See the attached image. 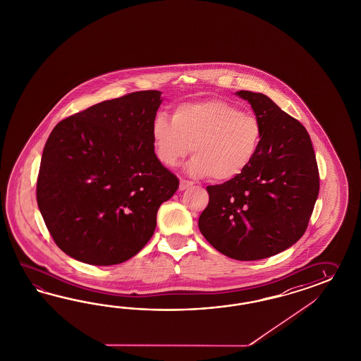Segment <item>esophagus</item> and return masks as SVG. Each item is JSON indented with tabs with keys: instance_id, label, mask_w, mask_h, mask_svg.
<instances>
[{
	"instance_id": "esophagus-1",
	"label": "esophagus",
	"mask_w": 361,
	"mask_h": 361,
	"mask_svg": "<svg viewBox=\"0 0 361 361\" xmlns=\"http://www.w3.org/2000/svg\"><path fill=\"white\" fill-rule=\"evenodd\" d=\"M192 186H193V181H189V180H185V178L180 180V190H186V189H189Z\"/></svg>"
}]
</instances>
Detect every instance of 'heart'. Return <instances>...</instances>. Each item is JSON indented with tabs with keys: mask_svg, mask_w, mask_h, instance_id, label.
<instances>
[{
	"mask_svg": "<svg viewBox=\"0 0 361 361\" xmlns=\"http://www.w3.org/2000/svg\"><path fill=\"white\" fill-rule=\"evenodd\" d=\"M263 137L259 118L222 99L181 104L172 119L157 114L151 128L154 152L163 166L175 168L192 151L188 171L215 181L243 175L259 155Z\"/></svg>",
	"mask_w": 361,
	"mask_h": 361,
	"instance_id": "heart-1",
	"label": "heart"
}]
</instances>
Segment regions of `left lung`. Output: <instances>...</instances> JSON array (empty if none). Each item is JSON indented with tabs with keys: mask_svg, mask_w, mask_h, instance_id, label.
<instances>
[{
	"mask_svg": "<svg viewBox=\"0 0 361 361\" xmlns=\"http://www.w3.org/2000/svg\"><path fill=\"white\" fill-rule=\"evenodd\" d=\"M264 128L254 163L231 181L209 185L200 231L235 260H260L295 243L306 231L319 193V171L306 128L263 93L236 92Z\"/></svg>",
	"mask_w": 361,
	"mask_h": 361,
	"instance_id": "1",
	"label": "left lung"
}]
</instances>
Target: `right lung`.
Masks as SVG:
<instances>
[{"mask_svg":"<svg viewBox=\"0 0 361 361\" xmlns=\"http://www.w3.org/2000/svg\"><path fill=\"white\" fill-rule=\"evenodd\" d=\"M161 92L140 90L60 121L43 149L37 201L59 248L82 263H123L154 235L178 178L154 152Z\"/></svg>","mask_w":361,"mask_h":361,"instance_id":"1","label":"right lung"}]
</instances>
